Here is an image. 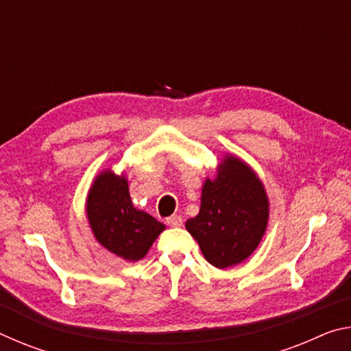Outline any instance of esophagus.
Masks as SVG:
<instances>
[{
  "label": "esophagus",
  "instance_id": "obj_1",
  "mask_svg": "<svg viewBox=\"0 0 351 351\" xmlns=\"http://www.w3.org/2000/svg\"><path fill=\"white\" fill-rule=\"evenodd\" d=\"M167 223L170 228H181L182 226V218L180 217V215H171V217H169L167 218Z\"/></svg>",
  "mask_w": 351,
  "mask_h": 351
}]
</instances>
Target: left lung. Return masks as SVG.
I'll return each instance as SVG.
<instances>
[{
  "instance_id": "obj_1",
  "label": "left lung",
  "mask_w": 351,
  "mask_h": 351,
  "mask_svg": "<svg viewBox=\"0 0 351 351\" xmlns=\"http://www.w3.org/2000/svg\"><path fill=\"white\" fill-rule=\"evenodd\" d=\"M268 197L257 175L235 156H226L215 180H207L199 213L186 229L204 258L219 269L251 255L268 224Z\"/></svg>"
}]
</instances>
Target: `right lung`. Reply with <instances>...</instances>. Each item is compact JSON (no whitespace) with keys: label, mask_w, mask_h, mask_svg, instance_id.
<instances>
[{"label":"right lung","mask_w":351,"mask_h":351,"mask_svg":"<svg viewBox=\"0 0 351 351\" xmlns=\"http://www.w3.org/2000/svg\"><path fill=\"white\" fill-rule=\"evenodd\" d=\"M86 213L100 245L128 261L145 257L165 229L156 218L134 209L125 176H117L111 170L94 181L88 193Z\"/></svg>","instance_id":"1"}]
</instances>
